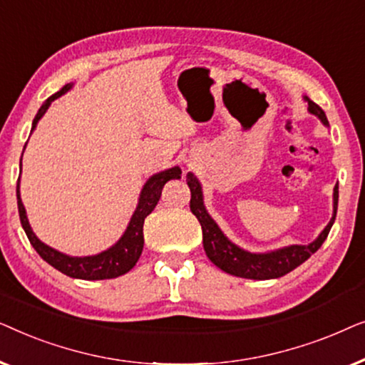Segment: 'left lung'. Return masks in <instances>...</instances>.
<instances>
[{
	"mask_svg": "<svg viewBox=\"0 0 365 365\" xmlns=\"http://www.w3.org/2000/svg\"><path fill=\"white\" fill-rule=\"evenodd\" d=\"M304 101L309 104L307 111L319 118L324 126H329L326 113L317 106L316 103L311 101L307 96H304ZM187 186L191 189V211L197 217L199 224L202 227V244L206 256L209 257L214 266H217L221 271L232 274L236 277L244 279H256V281H267V279H277L286 276L302 262H306L322 242L326 241L329 231H331L337 214V202H339V186L336 184L332 194V217L322 232L309 244H292V246H284L274 251L266 252H251L246 249L239 247L234 244L226 234L221 231L217 222L211 217L204 206V194L202 186L199 179L192 173H187L186 176Z\"/></svg>",
	"mask_w": 365,
	"mask_h": 365,
	"instance_id": "left-lung-1",
	"label": "left lung"
}]
</instances>
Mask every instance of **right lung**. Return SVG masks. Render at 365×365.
I'll list each match as a JSON object with an SVG mask.
<instances>
[{
    "label": "right lung",
    "mask_w": 365,
    "mask_h": 365,
    "mask_svg": "<svg viewBox=\"0 0 365 365\" xmlns=\"http://www.w3.org/2000/svg\"><path fill=\"white\" fill-rule=\"evenodd\" d=\"M73 88V83L64 84L58 93H54L53 96H49L46 101L43 103V106L39 108V111L33 119L31 133L36 129L38 121L44 116V113L48 111V108L51 106L54 99H58L63 94H66L69 89ZM26 148V144H24ZM24 153V151H23ZM23 159V154H21ZM21 166V164H19ZM181 168L174 166L164 171H159L153 174L151 178L144 182V186L139 192L138 206L134 209L131 219H129L126 231L123 232V236L113 244L111 247H108L106 251L93 254V256H68L58 249H54L43 241H39L36 234L33 232L31 226H29L26 209L23 206L21 201V192H19V178L16 184V199H18V212H19V221L26 232V236L31 242V246L36 249V252L46 261L49 266L58 269L59 272L66 274V276L73 279H84V281H101V279H114L123 276L131 271L136 266L139 256L143 252L144 246V234L143 226L144 219L153 212V209L156 207V204L161 197V191L164 184L171 179H181Z\"/></svg>",
    "instance_id": "add662e5"
}]
</instances>
